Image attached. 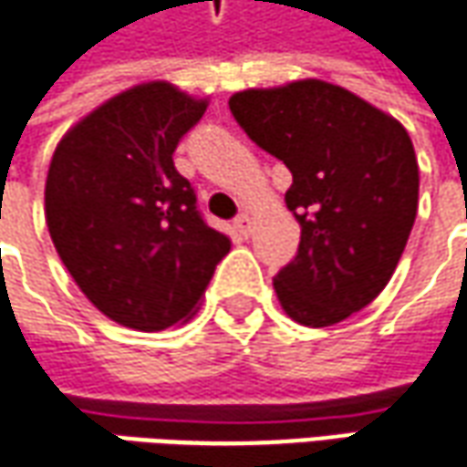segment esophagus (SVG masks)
I'll use <instances>...</instances> for the list:
<instances>
[{
    "mask_svg": "<svg viewBox=\"0 0 467 467\" xmlns=\"http://www.w3.org/2000/svg\"><path fill=\"white\" fill-rule=\"evenodd\" d=\"M234 227H237V233L248 237V234H251V213L248 212L237 213V216H234Z\"/></svg>",
    "mask_w": 467,
    "mask_h": 467,
    "instance_id": "esophagus-1",
    "label": "esophagus"
}]
</instances>
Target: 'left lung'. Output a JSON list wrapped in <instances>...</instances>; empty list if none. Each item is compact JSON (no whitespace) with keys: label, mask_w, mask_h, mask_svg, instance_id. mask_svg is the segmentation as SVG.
I'll list each match as a JSON object with an SVG mask.
<instances>
[{"label":"left lung","mask_w":467,"mask_h":467,"mask_svg":"<svg viewBox=\"0 0 467 467\" xmlns=\"http://www.w3.org/2000/svg\"><path fill=\"white\" fill-rule=\"evenodd\" d=\"M230 112L285 161L297 255L274 276L285 314L332 327L387 287L418 212L413 140L395 117L324 80L234 93Z\"/></svg>","instance_id":"8db88e82"}]
</instances>
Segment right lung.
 Here are the masks:
<instances>
[{"label":"right lung","mask_w":467,"mask_h":467,"mask_svg":"<svg viewBox=\"0 0 467 467\" xmlns=\"http://www.w3.org/2000/svg\"><path fill=\"white\" fill-rule=\"evenodd\" d=\"M206 107L172 83H140L83 117L51 156V243L83 295L122 327L161 332L188 321L230 254V237L203 222L172 161Z\"/></svg>","instance_id":"right-lung-1"}]
</instances>
